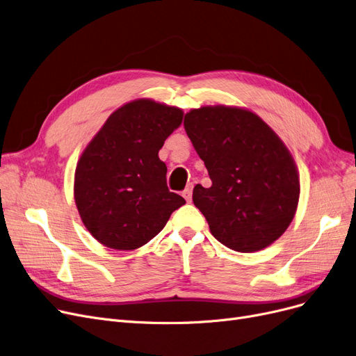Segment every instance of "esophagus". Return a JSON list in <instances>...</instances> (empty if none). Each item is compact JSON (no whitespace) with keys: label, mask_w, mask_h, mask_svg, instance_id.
Wrapping results in <instances>:
<instances>
[{"label":"esophagus","mask_w":356,"mask_h":356,"mask_svg":"<svg viewBox=\"0 0 356 356\" xmlns=\"http://www.w3.org/2000/svg\"><path fill=\"white\" fill-rule=\"evenodd\" d=\"M192 191H193V184H188L186 186V189H184L183 192H181V195H183V197L188 200V202H191L192 200Z\"/></svg>","instance_id":"1"}]
</instances>
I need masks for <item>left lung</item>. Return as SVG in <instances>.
<instances>
[{"label":"left lung","instance_id":"8db88e82","mask_svg":"<svg viewBox=\"0 0 356 356\" xmlns=\"http://www.w3.org/2000/svg\"><path fill=\"white\" fill-rule=\"evenodd\" d=\"M183 125L212 180L193 189L212 236L241 253L280 238L300 197L297 167L280 136L257 115L225 106L193 109Z\"/></svg>","mask_w":356,"mask_h":356}]
</instances>
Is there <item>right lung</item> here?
<instances>
[{
  "label": "right lung",
  "instance_id": "add662e5",
  "mask_svg": "<svg viewBox=\"0 0 356 356\" xmlns=\"http://www.w3.org/2000/svg\"><path fill=\"white\" fill-rule=\"evenodd\" d=\"M181 119L177 107L135 100L113 112L84 149L75 170V204L86 228L106 247L138 249L186 204L168 191L159 159Z\"/></svg>",
  "mask_w": 356,
  "mask_h": 356
}]
</instances>
